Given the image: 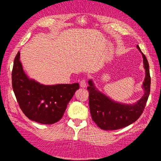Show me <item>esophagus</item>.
I'll return each instance as SVG.
<instances>
[{"label": "esophagus", "mask_w": 161, "mask_h": 161, "mask_svg": "<svg viewBox=\"0 0 161 161\" xmlns=\"http://www.w3.org/2000/svg\"><path fill=\"white\" fill-rule=\"evenodd\" d=\"M80 85L81 88H85L86 86V79H83L81 80L80 82Z\"/></svg>", "instance_id": "esophagus-1"}]
</instances>
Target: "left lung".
Masks as SVG:
<instances>
[{
	"label": "left lung",
	"mask_w": 161,
	"mask_h": 161,
	"mask_svg": "<svg viewBox=\"0 0 161 161\" xmlns=\"http://www.w3.org/2000/svg\"><path fill=\"white\" fill-rule=\"evenodd\" d=\"M137 47L142 54L145 78L142 84L144 95L136 104L129 105L114 102L98 91L92 80L88 81L89 86L87 89L89 93L88 103L91 115L93 120L102 129L112 131L127 126L137 120L144 111L150 93L151 77L148 61L138 46Z\"/></svg>",
	"instance_id": "8db88e82"
}]
</instances>
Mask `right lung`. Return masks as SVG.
<instances>
[{
	"mask_svg": "<svg viewBox=\"0 0 161 161\" xmlns=\"http://www.w3.org/2000/svg\"><path fill=\"white\" fill-rule=\"evenodd\" d=\"M19 59V52L14 61L12 81L20 109L29 119L41 124L52 125L58 122L75 91L80 88L79 84H41L28 77Z\"/></svg>",
	"mask_w": 161,
	"mask_h": 161,
	"instance_id": "right-lung-1",
	"label": "right lung"
}]
</instances>
